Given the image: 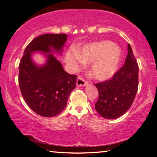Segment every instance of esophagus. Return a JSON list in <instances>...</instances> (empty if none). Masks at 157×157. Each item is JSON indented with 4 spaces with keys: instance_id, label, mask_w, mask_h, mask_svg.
<instances>
[{
    "instance_id": "esophagus-1",
    "label": "esophagus",
    "mask_w": 157,
    "mask_h": 157,
    "mask_svg": "<svg viewBox=\"0 0 157 157\" xmlns=\"http://www.w3.org/2000/svg\"><path fill=\"white\" fill-rule=\"evenodd\" d=\"M76 84L78 86H86V84H88V82L85 81V79L84 78H82L81 76H78V79H77Z\"/></svg>"
}]
</instances>
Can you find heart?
Returning a JSON list of instances; mask_svg holds the SVG:
<instances>
[{"mask_svg": "<svg viewBox=\"0 0 157 157\" xmlns=\"http://www.w3.org/2000/svg\"><path fill=\"white\" fill-rule=\"evenodd\" d=\"M122 58L121 48L109 41H100L85 44L76 52L66 53V62L75 71L83 62L91 63V73L98 80L112 78L118 71Z\"/></svg>", "mask_w": 157, "mask_h": 157, "instance_id": "1", "label": "heart"}]
</instances>
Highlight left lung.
<instances>
[{"label":"left lung","instance_id":"1","mask_svg":"<svg viewBox=\"0 0 157 157\" xmlns=\"http://www.w3.org/2000/svg\"><path fill=\"white\" fill-rule=\"evenodd\" d=\"M124 66L112 78L95 84L99 98L95 108L103 118L116 119L127 112L132 105L139 86V66L130 45Z\"/></svg>","mask_w":157,"mask_h":157}]
</instances>
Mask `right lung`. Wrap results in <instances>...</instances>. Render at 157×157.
Returning <instances> with one entry per match:
<instances>
[{"label":"right lung","instance_id":"1","mask_svg":"<svg viewBox=\"0 0 157 157\" xmlns=\"http://www.w3.org/2000/svg\"><path fill=\"white\" fill-rule=\"evenodd\" d=\"M66 34H46L34 38L23 52L19 63L18 84L23 98L36 113L44 117L58 115L64 109L69 95L76 87L77 76L63 70L52 54L62 55ZM36 52L47 58L44 65L32 59Z\"/></svg>","mask_w":157,"mask_h":157}]
</instances>
